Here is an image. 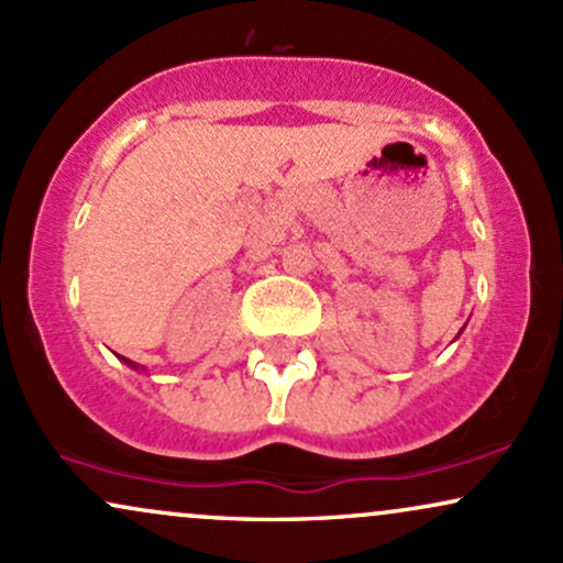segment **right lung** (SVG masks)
<instances>
[{
	"instance_id": "1",
	"label": "right lung",
	"mask_w": 563,
	"mask_h": 563,
	"mask_svg": "<svg viewBox=\"0 0 563 563\" xmlns=\"http://www.w3.org/2000/svg\"><path fill=\"white\" fill-rule=\"evenodd\" d=\"M129 365H132V363H129Z\"/></svg>"
}]
</instances>
